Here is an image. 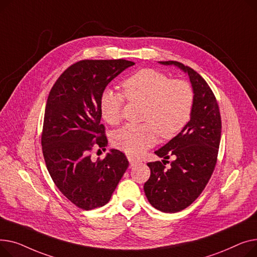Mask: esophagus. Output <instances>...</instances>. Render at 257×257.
I'll list each match as a JSON object with an SVG mask.
<instances>
[{
	"label": "esophagus",
	"mask_w": 257,
	"mask_h": 257,
	"mask_svg": "<svg viewBox=\"0 0 257 257\" xmlns=\"http://www.w3.org/2000/svg\"><path fill=\"white\" fill-rule=\"evenodd\" d=\"M127 160H128V162H130V166H131V167H133L134 165L139 163L138 160H136V159H134V158H132V157H127Z\"/></svg>",
	"instance_id": "esophagus-1"
}]
</instances>
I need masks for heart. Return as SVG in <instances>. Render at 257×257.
<instances>
[{
  "label": "heart",
  "instance_id": "obj_1",
  "mask_svg": "<svg viewBox=\"0 0 257 257\" xmlns=\"http://www.w3.org/2000/svg\"><path fill=\"white\" fill-rule=\"evenodd\" d=\"M124 96L130 101L145 103L142 124H126L113 134V145L130 156H140L158 141L172 139L191 119L194 92L189 83L171 80L167 74L144 68L123 82ZM124 96L105 88L99 98V112L105 122L118 123L122 117Z\"/></svg>",
  "mask_w": 257,
  "mask_h": 257
}]
</instances>
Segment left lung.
Here are the masks:
<instances>
[{"label": "left lung", "instance_id": "8db88e82", "mask_svg": "<svg viewBox=\"0 0 257 257\" xmlns=\"http://www.w3.org/2000/svg\"><path fill=\"white\" fill-rule=\"evenodd\" d=\"M175 65L189 74L194 102L190 121L176 137L155 154L168 160L150 162V177L144 185L146 197L155 208L164 213H176L192 204L204 190L212 176L221 139V115L212 89L201 75L177 61H161Z\"/></svg>", "mask_w": 257, "mask_h": 257}]
</instances>
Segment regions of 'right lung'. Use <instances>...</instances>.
<instances>
[{
  "mask_svg": "<svg viewBox=\"0 0 257 257\" xmlns=\"http://www.w3.org/2000/svg\"><path fill=\"white\" fill-rule=\"evenodd\" d=\"M134 64L124 59L82 60L64 70L50 91L41 134L42 154L57 188L82 209L107 204L128 167L125 155L117 149L96 162L90 153L94 145L108 144L100 123L101 92Z\"/></svg>",
  "mask_w": 257,
  "mask_h": 257,
  "instance_id": "right-lung-1",
  "label": "right lung"
}]
</instances>
